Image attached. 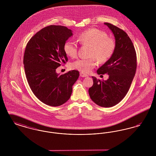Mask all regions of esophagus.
<instances>
[{
  "mask_svg": "<svg viewBox=\"0 0 156 156\" xmlns=\"http://www.w3.org/2000/svg\"><path fill=\"white\" fill-rule=\"evenodd\" d=\"M80 76H81V77H87V76H88V75L87 74H85L84 73H82V72H81V73H80Z\"/></svg>",
  "mask_w": 156,
  "mask_h": 156,
  "instance_id": "obj_1",
  "label": "esophagus"
}]
</instances>
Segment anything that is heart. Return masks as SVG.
<instances>
[{
  "label": "heart",
  "instance_id": "heart-1",
  "mask_svg": "<svg viewBox=\"0 0 156 156\" xmlns=\"http://www.w3.org/2000/svg\"><path fill=\"white\" fill-rule=\"evenodd\" d=\"M81 44L91 47L88 59H78L71 64L72 69L83 73H89L97 66L96 59L99 62L104 64L111 59L115 51L116 43L115 40L108 37L102 30L91 28L81 32L78 36ZM64 51L67 56L74 58L78 54V45L73 40H67L63 47Z\"/></svg>",
  "mask_w": 156,
  "mask_h": 156
}]
</instances>
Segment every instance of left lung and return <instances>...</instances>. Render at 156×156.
<instances>
[{
	"instance_id": "left-lung-1",
	"label": "left lung",
	"mask_w": 156,
	"mask_h": 156,
	"mask_svg": "<svg viewBox=\"0 0 156 156\" xmlns=\"http://www.w3.org/2000/svg\"><path fill=\"white\" fill-rule=\"evenodd\" d=\"M113 32L116 47L111 58L97 70L99 75L108 74L106 81L92 76L94 84L89 89L90 99L95 104L109 108L126 96L137 68V56L133 44L126 32L111 23H105Z\"/></svg>"
}]
</instances>
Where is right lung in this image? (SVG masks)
<instances>
[{
	"label": "right lung",
	"mask_w": 156,
	"mask_h": 156,
	"mask_svg": "<svg viewBox=\"0 0 156 156\" xmlns=\"http://www.w3.org/2000/svg\"><path fill=\"white\" fill-rule=\"evenodd\" d=\"M72 35L66 27L48 26L30 38L24 50L23 64L30 89L40 101L51 106L67 102L80 75L76 70L61 75L55 71L68 61L63 47Z\"/></svg>",
	"instance_id": "right-lung-1"
}]
</instances>
